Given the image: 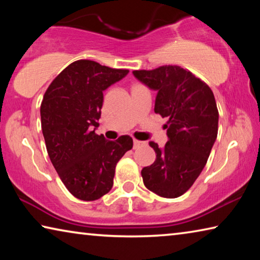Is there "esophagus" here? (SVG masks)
<instances>
[{
	"mask_svg": "<svg viewBox=\"0 0 260 260\" xmlns=\"http://www.w3.org/2000/svg\"><path fill=\"white\" fill-rule=\"evenodd\" d=\"M133 143H134V148H139L143 144V142H141V141H138V140H134Z\"/></svg>",
	"mask_w": 260,
	"mask_h": 260,
	"instance_id": "1",
	"label": "esophagus"
}]
</instances>
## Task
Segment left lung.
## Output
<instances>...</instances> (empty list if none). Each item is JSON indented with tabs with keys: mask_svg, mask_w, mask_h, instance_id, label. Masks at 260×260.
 Here are the masks:
<instances>
[{
	"mask_svg": "<svg viewBox=\"0 0 260 260\" xmlns=\"http://www.w3.org/2000/svg\"><path fill=\"white\" fill-rule=\"evenodd\" d=\"M143 85L157 91L155 112L164 125V148L155 142L156 160L141 171L144 186L165 199L183 195L199 178L218 134L219 113L211 88L190 71L165 65L151 71H133Z\"/></svg>",
	"mask_w": 260,
	"mask_h": 260,
	"instance_id": "1",
	"label": "left lung"
}]
</instances>
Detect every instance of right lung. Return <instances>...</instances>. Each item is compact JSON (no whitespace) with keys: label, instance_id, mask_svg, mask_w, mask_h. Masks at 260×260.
I'll use <instances>...</instances> for the list:
<instances>
[{"label":"right lung","instance_id":"right-lung-1","mask_svg":"<svg viewBox=\"0 0 260 260\" xmlns=\"http://www.w3.org/2000/svg\"><path fill=\"white\" fill-rule=\"evenodd\" d=\"M128 72L80 59L65 68L43 96L41 127L48 155L61 182L81 201L99 200L111 190L117 162L133 148L129 135L109 141L95 133L103 91Z\"/></svg>","mask_w":260,"mask_h":260}]
</instances>
